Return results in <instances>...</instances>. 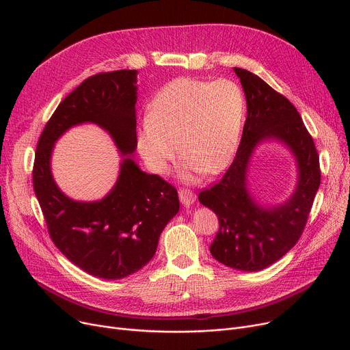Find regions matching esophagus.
Instances as JSON below:
<instances>
[{"mask_svg":"<svg viewBox=\"0 0 350 350\" xmlns=\"http://www.w3.org/2000/svg\"><path fill=\"white\" fill-rule=\"evenodd\" d=\"M178 197L183 206H190L196 201V194L194 191L189 190V189H180L178 190Z\"/></svg>","mask_w":350,"mask_h":350,"instance_id":"obj_1","label":"esophagus"}]
</instances>
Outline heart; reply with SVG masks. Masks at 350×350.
I'll list each match as a JSON object with an SVG mask.
<instances>
[{"instance_id": "obj_1", "label": "heart", "mask_w": 350, "mask_h": 350, "mask_svg": "<svg viewBox=\"0 0 350 350\" xmlns=\"http://www.w3.org/2000/svg\"><path fill=\"white\" fill-rule=\"evenodd\" d=\"M244 116L245 99L237 83L177 78L152 100L136 133L137 152L157 174L169 172L177 147L185 157L183 178L190 181L201 172L217 174L237 152Z\"/></svg>"}]
</instances>
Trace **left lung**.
<instances>
[{"label":"left lung","mask_w":350,"mask_h":350,"mask_svg":"<svg viewBox=\"0 0 350 350\" xmlns=\"http://www.w3.org/2000/svg\"><path fill=\"white\" fill-rule=\"evenodd\" d=\"M234 72L247 99L243 137L227 173L201 191L198 200L219 221L211 255L230 268L254 272L277 262L298 243L321 185V169L314 139L295 106L252 72L241 68ZM265 139L285 144L299 167L296 190L277 206H262L247 189L250 157Z\"/></svg>","instance_id":"1"}]
</instances>
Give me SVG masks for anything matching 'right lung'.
<instances>
[{
  "mask_svg": "<svg viewBox=\"0 0 350 350\" xmlns=\"http://www.w3.org/2000/svg\"><path fill=\"white\" fill-rule=\"evenodd\" d=\"M137 70L120 69L85 79L59 103L38 140L32 170L51 240L66 258L94 277L122 280L149 262L159 237L178 213L177 190L133 160L136 150ZM94 122L122 153L120 177L102 200L65 196L50 172L53 144L73 125Z\"/></svg>",
  "mask_w": 350,
  "mask_h": 350,
  "instance_id": "1",
  "label": "right lung"
}]
</instances>
